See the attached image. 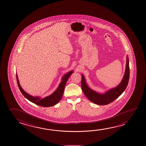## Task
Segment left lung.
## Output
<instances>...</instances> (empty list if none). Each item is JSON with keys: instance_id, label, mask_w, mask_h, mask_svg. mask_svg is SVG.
<instances>
[{"instance_id": "left-lung-1", "label": "left lung", "mask_w": 146, "mask_h": 146, "mask_svg": "<svg viewBox=\"0 0 146 146\" xmlns=\"http://www.w3.org/2000/svg\"><path fill=\"white\" fill-rule=\"evenodd\" d=\"M82 90L86 96L92 102L99 105L109 104L117 99L123 93L127 87L130 76V68L128 57H127L126 68L123 80L117 86L109 90L104 94H100L92 90L88 86L84 77L82 75Z\"/></svg>"}]
</instances>
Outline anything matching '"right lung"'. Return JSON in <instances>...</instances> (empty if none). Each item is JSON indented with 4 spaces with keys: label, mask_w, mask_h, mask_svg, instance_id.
I'll list each match as a JSON object with an SVG mask.
<instances>
[{
    "label": "right lung",
    "mask_w": 146,
    "mask_h": 146,
    "mask_svg": "<svg viewBox=\"0 0 146 146\" xmlns=\"http://www.w3.org/2000/svg\"><path fill=\"white\" fill-rule=\"evenodd\" d=\"M73 71H71L70 72H68L67 74H65L64 76L62 77V81L60 83L59 86L56 90L49 96L44 97L42 99L40 98V97H34L29 94L27 93H26L22 89V88L21 86V84H19V82L18 80V76L17 74H16V79H17L19 89L20 90L21 93L27 99H28L29 100H30V102H33L34 104L39 105L41 107H51L56 105L58 102H59V101L62 99V95L64 92V87L66 84V82L69 79L70 75L73 73Z\"/></svg>",
    "instance_id": "right-lung-1"
}]
</instances>
